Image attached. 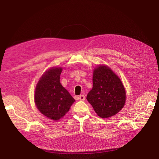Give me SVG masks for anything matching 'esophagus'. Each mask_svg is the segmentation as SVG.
Returning a JSON list of instances; mask_svg holds the SVG:
<instances>
[{"mask_svg":"<svg viewBox=\"0 0 159 159\" xmlns=\"http://www.w3.org/2000/svg\"><path fill=\"white\" fill-rule=\"evenodd\" d=\"M85 99H86V98H85V96L84 95H80L79 96V99L80 101H84Z\"/></svg>","mask_w":159,"mask_h":159,"instance_id":"esophagus-1","label":"esophagus"}]
</instances>
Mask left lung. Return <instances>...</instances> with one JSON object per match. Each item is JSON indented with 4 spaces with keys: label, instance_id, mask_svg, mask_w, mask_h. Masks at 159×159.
Listing matches in <instances>:
<instances>
[{
    "label": "left lung",
    "instance_id": "obj_1",
    "mask_svg": "<svg viewBox=\"0 0 159 159\" xmlns=\"http://www.w3.org/2000/svg\"><path fill=\"white\" fill-rule=\"evenodd\" d=\"M93 88L87 100L102 118L118 113L125 105V89L121 79L107 66L99 65L93 72Z\"/></svg>",
    "mask_w": 159,
    "mask_h": 159
}]
</instances>
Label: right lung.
<instances>
[{
  "instance_id": "right-lung-1",
  "label": "right lung",
  "mask_w": 159,
  "mask_h": 159,
  "mask_svg": "<svg viewBox=\"0 0 159 159\" xmlns=\"http://www.w3.org/2000/svg\"><path fill=\"white\" fill-rule=\"evenodd\" d=\"M62 67H52L46 71L36 86L34 102L39 111L52 120L63 118L75 100L60 82Z\"/></svg>"
}]
</instances>
